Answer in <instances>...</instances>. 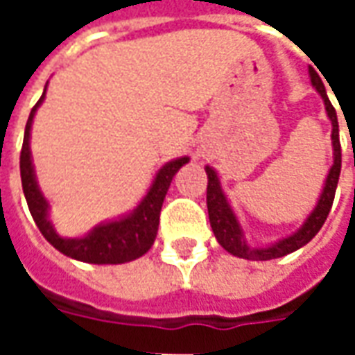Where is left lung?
<instances>
[{
  "instance_id": "obj_1",
  "label": "left lung",
  "mask_w": 355,
  "mask_h": 355,
  "mask_svg": "<svg viewBox=\"0 0 355 355\" xmlns=\"http://www.w3.org/2000/svg\"><path fill=\"white\" fill-rule=\"evenodd\" d=\"M310 73V81H312L313 89L320 93L321 101L325 104V112H327L329 121H331V144H333V165L329 169L323 188L315 207L310 211V215L306 216L304 223L298 226L297 230L293 232L291 236L272 241L268 245H253L249 243V239L245 236V230L239 223L236 211L232 207V203L226 198V193L220 184V178L211 165H205V173H207V211H209V223L213 228L216 241L234 257L239 259H247V261H272V259H282L285 254L295 253L297 249L304 247L308 241H312L315 238V234L321 230L323 223L327 220L329 211L335 200L336 184H338V175H340V140H338V119H336V112L333 108V104L329 101L327 91L323 81L320 80V76L308 70Z\"/></svg>"
}]
</instances>
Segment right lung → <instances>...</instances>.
I'll return each instance as SVG.
<instances>
[{
  "label": "right lung",
  "instance_id": "right-lung-1",
  "mask_svg": "<svg viewBox=\"0 0 355 355\" xmlns=\"http://www.w3.org/2000/svg\"><path fill=\"white\" fill-rule=\"evenodd\" d=\"M45 93H47V85L43 89L42 98L30 112L26 129H24L22 152H20L22 190H24V198L28 201V209L34 216V223L37 224L43 238L47 239L51 245L73 261L91 262V264H123V262L140 259L142 254L150 251V247L154 245L163 200L167 196L173 177L177 175L182 165L190 162V157L182 155L177 159H171L155 171L152 184L131 213L112 218V220H102L93 226L87 234L78 236V238H64L58 234L55 224L51 223V203L37 184L32 150H30L32 123H34L35 112L45 101Z\"/></svg>",
  "mask_w": 355,
  "mask_h": 355
}]
</instances>
